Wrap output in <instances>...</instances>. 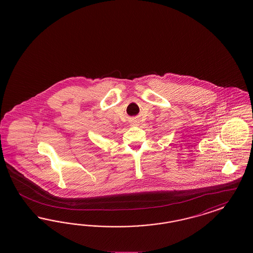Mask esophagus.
<instances>
[{
	"label": "esophagus",
	"mask_w": 253,
	"mask_h": 253,
	"mask_svg": "<svg viewBox=\"0 0 253 253\" xmlns=\"http://www.w3.org/2000/svg\"><path fill=\"white\" fill-rule=\"evenodd\" d=\"M132 124H133V123H132ZM133 125H136V124H133Z\"/></svg>",
	"instance_id": "esophagus-1"
}]
</instances>
